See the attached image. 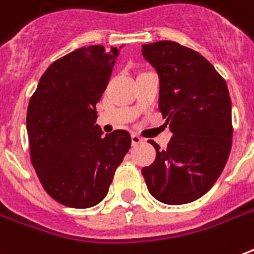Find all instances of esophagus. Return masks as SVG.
I'll list each match as a JSON object with an SVG mask.
<instances>
[{"mask_svg":"<svg viewBox=\"0 0 254 254\" xmlns=\"http://www.w3.org/2000/svg\"><path fill=\"white\" fill-rule=\"evenodd\" d=\"M140 143H143V139L140 137L139 134H136V133H132V144H140Z\"/></svg>","mask_w":254,"mask_h":254,"instance_id":"34e87169","label":"esophagus"}]
</instances>
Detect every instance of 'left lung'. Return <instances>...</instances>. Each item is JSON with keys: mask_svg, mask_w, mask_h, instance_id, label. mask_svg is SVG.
<instances>
[{"mask_svg": "<svg viewBox=\"0 0 254 254\" xmlns=\"http://www.w3.org/2000/svg\"><path fill=\"white\" fill-rule=\"evenodd\" d=\"M159 78V111L173 137L141 169L150 194L166 205L196 201L213 187L231 151V99L202 55L173 41L143 45Z\"/></svg>", "mask_w": 254, "mask_h": 254, "instance_id": "left-lung-1", "label": "left lung"}]
</instances>
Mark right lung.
Here are the masks:
<instances>
[{
  "label": "right lung",
  "mask_w": 254,
  "mask_h": 254,
  "mask_svg": "<svg viewBox=\"0 0 254 254\" xmlns=\"http://www.w3.org/2000/svg\"><path fill=\"white\" fill-rule=\"evenodd\" d=\"M120 49L90 45L53 62L28 103L31 164L45 191L64 206L102 202L132 143L127 130L103 134L96 124V103Z\"/></svg>",
  "instance_id": "right-lung-1"
}]
</instances>
